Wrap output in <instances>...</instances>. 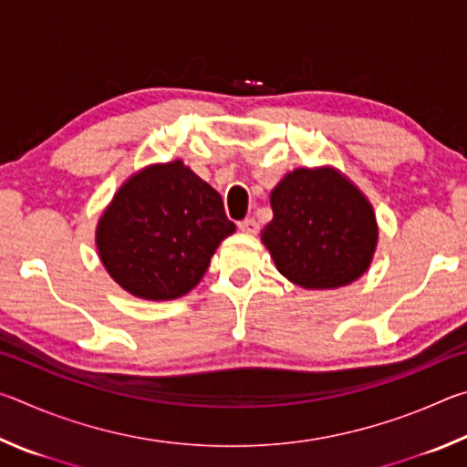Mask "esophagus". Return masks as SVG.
Here are the masks:
<instances>
[{
	"mask_svg": "<svg viewBox=\"0 0 467 467\" xmlns=\"http://www.w3.org/2000/svg\"><path fill=\"white\" fill-rule=\"evenodd\" d=\"M239 231L244 233V234H255L259 231V224L255 218H247L243 220V223H239Z\"/></svg>",
	"mask_w": 467,
	"mask_h": 467,
	"instance_id": "1",
	"label": "esophagus"
}]
</instances>
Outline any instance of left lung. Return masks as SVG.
I'll list each match as a JSON object with an SVG mask.
<instances>
[{
    "label": "left lung",
    "instance_id": "left-lung-1",
    "mask_svg": "<svg viewBox=\"0 0 467 467\" xmlns=\"http://www.w3.org/2000/svg\"><path fill=\"white\" fill-rule=\"evenodd\" d=\"M262 231L278 272L306 290L358 280L373 262L379 226L367 195L334 167L295 169L272 189Z\"/></svg>",
    "mask_w": 467,
    "mask_h": 467
}]
</instances>
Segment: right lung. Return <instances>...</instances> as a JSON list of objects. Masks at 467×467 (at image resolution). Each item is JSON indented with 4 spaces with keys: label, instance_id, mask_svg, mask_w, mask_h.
<instances>
[{
    "label": "right lung",
    "instance_id": "1",
    "mask_svg": "<svg viewBox=\"0 0 467 467\" xmlns=\"http://www.w3.org/2000/svg\"><path fill=\"white\" fill-rule=\"evenodd\" d=\"M234 231L220 193L177 158L133 172L102 212L94 241L125 292L175 300L200 284Z\"/></svg>",
    "mask_w": 467,
    "mask_h": 467
}]
</instances>
